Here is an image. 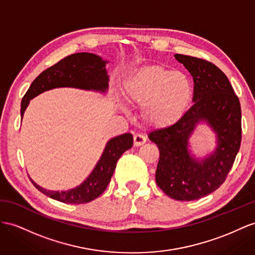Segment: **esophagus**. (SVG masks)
I'll use <instances>...</instances> for the list:
<instances>
[{
  "mask_svg": "<svg viewBox=\"0 0 255 255\" xmlns=\"http://www.w3.org/2000/svg\"><path fill=\"white\" fill-rule=\"evenodd\" d=\"M146 142V138L143 134H134L133 135V144L134 146H140Z\"/></svg>",
  "mask_w": 255,
  "mask_h": 255,
  "instance_id": "esophagus-1",
  "label": "esophagus"
}]
</instances>
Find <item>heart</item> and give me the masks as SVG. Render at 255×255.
Segmentation results:
<instances>
[{"label":"heart","instance_id":"b5f03b06","mask_svg":"<svg viewBox=\"0 0 255 255\" xmlns=\"http://www.w3.org/2000/svg\"><path fill=\"white\" fill-rule=\"evenodd\" d=\"M194 91V83L186 73L161 65H148L132 72L122 86L125 101L142 108L143 122L155 129L174 126L183 119Z\"/></svg>","mask_w":255,"mask_h":255}]
</instances>
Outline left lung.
<instances>
[{
  "instance_id": "obj_1",
  "label": "left lung",
  "mask_w": 255,
  "mask_h": 255,
  "mask_svg": "<svg viewBox=\"0 0 255 255\" xmlns=\"http://www.w3.org/2000/svg\"><path fill=\"white\" fill-rule=\"evenodd\" d=\"M174 58L194 81V104L179 123L155 130L148 138L159 148L156 183L169 197L181 201L199 199L223 184L241 142V109L226 75L217 65L191 56ZM199 123L216 133V147L204 158L190 151L189 139Z\"/></svg>"
}]
</instances>
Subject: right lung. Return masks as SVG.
<instances>
[{
	"instance_id": "obj_1",
	"label": "right lung",
	"mask_w": 255,
	"mask_h": 255,
	"mask_svg": "<svg viewBox=\"0 0 255 255\" xmlns=\"http://www.w3.org/2000/svg\"><path fill=\"white\" fill-rule=\"evenodd\" d=\"M108 62V60H103L100 56L95 54L77 53L65 57L53 67L43 71L32 82L22 98L21 120L30 100L44 91L71 87L106 94L109 88V75L106 68ZM132 144L133 138L131 133H124L110 139L93 171L80 185L71 190L49 191L37 185L31 178L30 180L38 191L58 201L73 205L89 202L99 197L106 191L115 170L117 160L124 152L131 148Z\"/></svg>"
}]
</instances>
